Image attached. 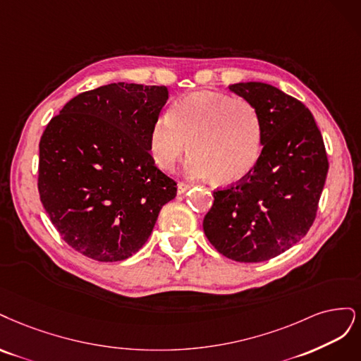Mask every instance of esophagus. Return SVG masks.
<instances>
[{
	"label": "esophagus",
	"mask_w": 361,
	"mask_h": 361,
	"mask_svg": "<svg viewBox=\"0 0 361 361\" xmlns=\"http://www.w3.org/2000/svg\"><path fill=\"white\" fill-rule=\"evenodd\" d=\"M190 189V184L189 183H184V181H180L178 185H177V192L181 195L184 192H188Z\"/></svg>",
	"instance_id": "obj_1"
}]
</instances>
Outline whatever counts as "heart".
Segmentation results:
<instances>
[{"label": "heart", "mask_w": 361, "mask_h": 361, "mask_svg": "<svg viewBox=\"0 0 361 361\" xmlns=\"http://www.w3.org/2000/svg\"><path fill=\"white\" fill-rule=\"evenodd\" d=\"M185 172L192 178H216L234 184L257 168L264 147L261 114L246 99L197 91L172 102L166 115L151 124L147 145L154 165L176 166L185 151Z\"/></svg>", "instance_id": "heart-1"}]
</instances>
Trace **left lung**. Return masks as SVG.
<instances>
[{"label": "left lung", "instance_id": "obj_1", "mask_svg": "<svg viewBox=\"0 0 361 361\" xmlns=\"http://www.w3.org/2000/svg\"><path fill=\"white\" fill-rule=\"evenodd\" d=\"M229 90L253 103L264 123L262 154L249 176L213 192L204 232L214 249L237 262H262L303 238L317 217L329 159L312 112L264 82Z\"/></svg>", "mask_w": 361, "mask_h": 361}]
</instances>
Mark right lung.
Masks as SVG:
<instances>
[{
	"label": "right lung",
	"instance_id": "add662e5",
	"mask_svg": "<svg viewBox=\"0 0 361 361\" xmlns=\"http://www.w3.org/2000/svg\"><path fill=\"white\" fill-rule=\"evenodd\" d=\"M164 85L109 84L80 92L46 126L39 193L61 238L87 258L127 259L151 235L177 183L149 156L147 136Z\"/></svg>",
	"mask_w": 361,
	"mask_h": 361
}]
</instances>
